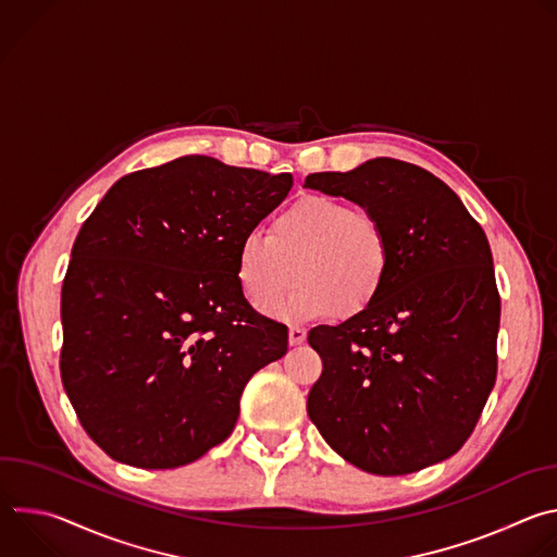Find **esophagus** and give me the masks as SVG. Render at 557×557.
Here are the masks:
<instances>
[{"mask_svg":"<svg viewBox=\"0 0 557 557\" xmlns=\"http://www.w3.org/2000/svg\"><path fill=\"white\" fill-rule=\"evenodd\" d=\"M304 339H306V331L299 329V326H290V331H288V342H290V346H299Z\"/></svg>","mask_w":557,"mask_h":557,"instance_id":"1","label":"esophagus"}]
</instances>
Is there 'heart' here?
Returning <instances> with one entry per match:
<instances>
[{
	"label": "heart",
	"instance_id": "b5f03b06",
	"mask_svg": "<svg viewBox=\"0 0 557 557\" xmlns=\"http://www.w3.org/2000/svg\"><path fill=\"white\" fill-rule=\"evenodd\" d=\"M392 264L383 222L348 202L310 194L282 209L269 233L247 231L235 249V275L253 306L267 308L297 272L302 282L275 314L342 317L366 310L381 293Z\"/></svg>",
	"mask_w": 557,
	"mask_h": 557
}]
</instances>
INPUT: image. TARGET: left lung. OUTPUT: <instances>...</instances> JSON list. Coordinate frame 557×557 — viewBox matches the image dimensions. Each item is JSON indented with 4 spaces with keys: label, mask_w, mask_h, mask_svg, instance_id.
<instances>
[{
    "label": "left lung",
    "mask_w": 557,
    "mask_h": 557,
    "mask_svg": "<svg viewBox=\"0 0 557 557\" xmlns=\"http://www.w3.org/2000/svg\"><path fill=\"white\" fill-rule=\"evenodd\" d=\"M374 213L392 264L376 299L308 344L324 370L308 417L355 467L404 475L456 454L498 372L500 293L483 226L434 174L396 158L306 176Z\"/></svg>",
    "instance_id": "obj_1"
}]
</instances>
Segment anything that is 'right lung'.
<instances>
[{"instance_id":"obj_1","label":"right lung","mask_w":557,"mask_h":557,"mask_svg":"<svg viewBox=\"0 0 557 557\" xmlns=\"http://www.w3.org/2000/svg\"><path fill=\"white\" fill-rule=\"evenodd\" d=\"M290 174L181 156L123 176L72 245L61 286L67 399L88 436L143 469L194 462L228 438L249 379L288 350L235 275V249Z\"/></svg>"}]
</instances>
